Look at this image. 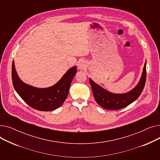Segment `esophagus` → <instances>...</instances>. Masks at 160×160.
Masks as SVG:
<instances>
[{
  "instance_id": "34e87169",
  "label": "esophagus",
  "mask_w": 160,
  "mask_h": 160,
  "mask_svg": "<svg viewBox=\"0 0 160 160\" xmlns=\"http://www.w3.org/2000/svg\"><path fill=\"white\" fill-rule=\"evenodd\" d=\"M78 69L80 70H84L87 68V64L86 63V62L84 61H80L78 63Z\"/></svg>"
}]
</instances>
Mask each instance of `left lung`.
<instances>
[{"label": "left lung", "mask_w": 160, "mask_h": 160, "mask_svg": "<svg viewBox=\"0 0 160 160\" xmlns=\"http://www.w3.org/2000/svg\"><path fill=\"white\" fill-rule=\"evenodd\" d=\"M146 65L145 62L141 78L137 86L130 91L125 93H113L108 91L99 86L91 78L89 82L93 91L95 99L99 106L109 110H118L127 107L139 97L145 87L146 82Z\"/></svg>", "instance_id": "1"}]
</instances>
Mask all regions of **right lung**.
Masks as SVG:
<instances>
[{"label": "right lung", "instance_id": "add662e5", "mask_svg": "<svg viewBox=\"0 0 160 160\" xmlns=\"http://www.w3.org/2000/svg\"><path fill=\"white\" fill-rule=\"evenodd\" d=\"M77 66L71 67L51 87L38 88L27 84L20 79L13 61V85L17 93L30 107L39 111H52L60 107L67 98L71 82L77 74Z\"/></svg>", "mask_w": 160, "mask_h": 160}]
</instances>
